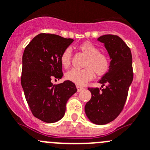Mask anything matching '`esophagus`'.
Wrapping results in <instances>:
<instances>
[{"instance_id": "esophagus-1", "label": "esophagus", "mask_w": 150, "mask_h": 150, "mask_svg": "<svg viewBox=\"0 0 150 150\" xmlns=\"http://www.w3.org/2000/svg\"><path fill=\"white\" fill-rule=\"evenodd\" d=\"M76 87H77V91H78V93H79V92H81V91H82V90H83V87H81V86H78V85H77Z\"/></svg>"}]
</instances>
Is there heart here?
Returning <instances> with one entry per match:
<instances>
[{
    "label": "heart",
    "mask_w": 150,
    "mask_h": 150,
    "mask_svg": "<svg viewBox=\"0 0 150 150\" xmlns=\"http://www.w3.org/2000/svg\"><path fill=\"white\" fill-rule=\"evenodd\" d=\"M79 48L88 57L84 64L85 69H72L67 72L66 77L70 81L82 86L93 78L94 72L97 75H103L107 73L110 67V61L108 57L100 53V49L90 42H84L80 45ZM72 49L67 48L60 57V63L64 68L69 67L72 63Z\"/></svg>",
    "instance_id": "b5f03b06"
}]
</instances>
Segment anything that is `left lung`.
Returning <instances> with one entry per match:
<instances>
[{
  "label": "left lung",
  "mask_w": 150,
  "mask_h": 150,
  "mask_svg": "<svg viewBox=\"0 0 150 150\" xmlns=\"http://www.w3.org/2000/svg\"><path fill=\"white\" fill-rule=\"evenodd\" d=\"M98 41L104 43L110 57V67L99 83L105 88H88L90 100L84 108L88 119L96 125H105L120 114L133 80L132 56L130 48L118 36L103 35Z\"/></svg>",
  "instance_id": "obj_1"
}]
</instances>
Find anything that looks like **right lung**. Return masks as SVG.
<instances>
[{
    "label": "right lung",
    "mask_w": 150,
    "mask_h": 150,
    "mask_svg": "<svg viewBox=\"0 0 150 150\" xmlns=\"http://www.w3.org/2000/svg\"><path fill=\"white\" fill-rule=\"evenodd\" d=\"M73 41L58 35L40 33L23 54L21 86L33 115L43 122L52 123L63 118L67 101L77 92L70 81L52 83V78L63 77L60 57Z\"/></svg>",
    "instance_id": "right-lung-1"
}]
</instances>
